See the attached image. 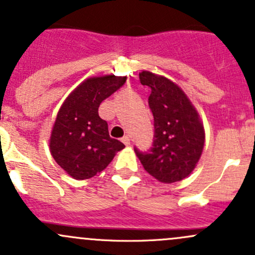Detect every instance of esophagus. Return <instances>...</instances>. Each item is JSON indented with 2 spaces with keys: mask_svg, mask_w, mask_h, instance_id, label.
Here are the masks:
<instances>
[{
  "mask_svg": "<svg viewBox=\"0 0 255 255\" xmlns=\"http://www.w3.org/2000/svg\"><path fill=\"white\" fill-rule=\"evenodd\" d=\"M122 141H123V144H125V145H129L130 144V139H129V136L128 135H126V136H123L122 138Z\"/></svg>",
  "mask_w": 255,
  "mask_h": 255,
  "instance_id": "esophagus-1",
  "label": "esophagus"
}]
</instances>
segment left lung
I'll return each instance as SVG.
<instances>
[{
	"instance_id": "8db88e82",
	"label": "left lung",
	"mask_w": 255,
	"mask_h": 255,
	"mask_svg": "<svg viewBox=\"0 0 255 255\" xmlns=\"http://www.w3.org/2000/svg\"><path fill=\"white\" fill-rule=\"evenodd\" d=\"M139 79L151 89L149 107L155 139L149 152L135 150L144 170L161 183H175L192 173L202 156L205 130L186 93L163 76L141 71Z\"/></svg>"
}]
</instances>
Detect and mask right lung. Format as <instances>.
Returning <instances> with one entry per match:
<instances>
[{
    "label": "right lung",
    "instance_id": "add662e5",
    "mask_svg": "<svg viewBox=\"0 0 255 255\" xmlns=\"http://www.w3.org/2000/svg\"><path fill=\"white\" fill-rule=\"evenodd\" d=\"M127 77L106 74L82 82L60 107L49 141L55 161L72 178H92L112 161L123 143L111 138L99 106L120 89Z\"/></svg>",
    "mask_w": 255,
    "mask_h": 255
}]
</instances>
